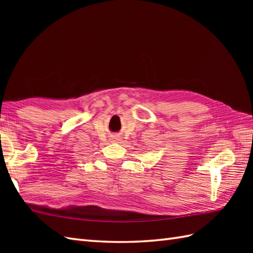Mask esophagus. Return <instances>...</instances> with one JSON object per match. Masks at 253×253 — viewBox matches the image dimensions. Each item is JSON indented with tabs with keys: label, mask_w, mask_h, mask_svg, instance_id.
Listing matches in <instances>:
<instances>
[{
	"label": "esophagus",
	"mask_w": 253,
	"mask_h": 253,
	"mask_svg": "<svg viewBox=\"0 0 253 253\" xmlns=\"http://www.w3.org/2000/svg\"><path fill=\"white\" fill-rule=\"evenodd\" d=\"M114 139H117V138H114ZM114 141H117V140H114Z\"/></svg>",
	"instance_id": "1"
}]
</instances>
